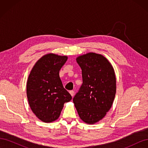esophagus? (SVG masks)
<instances>
[{
	"label": "esophagus",
	"mask_w": 148,
	"mask_h": 148,
	"mask_svg": "<svg viewBox=\"0 0 148 148\" xmlns=\"http://www.w3.org/2000/svg\"><path fill=\"white\" fill-rule=\"evenodd\" d=\"M70 95H71V96H72V97L74 96V91H73V90L70 91Z\"/></svg>",
	"instance_id": "esophagus-1"
}]
</instances>
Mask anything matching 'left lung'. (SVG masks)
<instances>
[{"mask_svg": "<svg viewBox=\"0 0 148 148\" xmlns=\"http://www.w3.org/2000/svg\"><path fill=\"white\" fill-rule=\"evenodd\" d=\"M77 62L82 70L83 83L73 101L84 122L93 124L110 109L116 92V78L112 66L96 53L79 56Z\"/></svg>", "mask_w": 148, "mask_h": 148, "instance_id": "obj_1", "label": "left lung"}]
</instances>
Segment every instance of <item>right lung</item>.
<instances>
[{"label": "right lung", "mask_w": 148, "mask_h": 148, "mask_svg": "<svg viewBox=\"0 0 148 148\" xmlns=\"http://www.w3.org/2000/svg\"><path fill=\"white\" fill-rule=\"evenodd\" d=\"M66 56L49 53L42 57L31 70L26 85L29 106L44 122H52L59 117L65 102L72 99L64 88L59 71Z\"/></svg>", "instance_id": "right-lung-1"}]
</instances>
